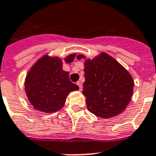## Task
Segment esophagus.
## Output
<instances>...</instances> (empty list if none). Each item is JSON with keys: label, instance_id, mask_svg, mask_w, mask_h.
Masks as SVG:
<instances>
[{"label": "esophagus", "instance_id": "1", "mask_svg": "<svg viewBox=\"0 0 156 156\" xmlns=\"http://www.w3.org/2000/svg\"><path fill=\"white\" fill-rule=\"evenodd\" d=\"M77 85L78 86L79 90H83V84H82V83H81V82H78V83H77Z\"/></svg>", "mask_w": 156, "mask_h": 156}]
</instances>
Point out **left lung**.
Returning <instances> with one entry per match:
<instances>
[{"label":"left lung","instance_id":"obj_1","mask_svg":"<svg viewBox=\"0 0 156 156\" xmlns=\"http://www.w3.org/2000/svg\"><path fill=\"white\" fill-rule=\"evenodd\" d=\"M84 59L85 82L83 94L89 111L101 118L118 116L126 110L133 91V80L123 66L106 52Z\"/></svg>","mask_w":156,"mask_h":156}]
</instances>
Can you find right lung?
<instances>
[{
    "instance_id": "1",
    "label": "right lung",
    "mask_w": 156,
    "mask_h": 156,
    "mask_svg": "<svg viewBox=\"0 0 156 156\" xmlns=\"http://www.w3.org/2000/svg\"><path fill=\"white\" fill-rule=\"evenodd\" d=\"M75 53L64 58L71 63ZM62 59L45 54L35 62L25 78V92L30 104L38 111L52 113L59 111L66 104L67 95L78 90L69 80V72L63 70Z\"/></svg>"
}]
</instances>
